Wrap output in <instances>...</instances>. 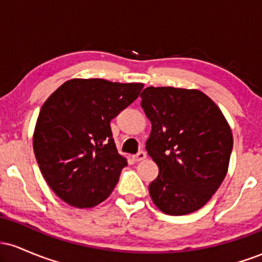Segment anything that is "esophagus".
Returning <instances> with one entry per match:
<instances>
[{"label": "esophagus", "mask_w": 262, "mask_h": 262, "mask_svg": "<svg viewBox=\"0 0 262 262\" xmlns=\"http://www.w3.org/2000/svg\"><path fill=\"white\" fill-rule=\"evenodd\" d=\"M145 158H146V154L144 151H139V152H138V154L133 155V160L135 162H139V161L145 160Z\"/></svg>", "instance_id": "1"}]
</instances>
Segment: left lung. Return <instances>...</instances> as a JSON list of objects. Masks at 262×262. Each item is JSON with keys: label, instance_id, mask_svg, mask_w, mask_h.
<instances>
[{"label": "left lung", "instance_id": "left-lung-1", "mask_svg": "<svg viewBox=\"0 0 262 262\" xmlns=\"http://www.w3.org/2000/svg\"><path fill=\"white\" fill-rule=\"evenodd\" d=\"M140 97L151 122L145 148L159 166L150 197L165 214L196 212L228 172L233 149L229 123L200 90L150 86Z\"/></svg>", "mask_w": 262, "mask_h": 262}]
</instances>
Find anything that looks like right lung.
I'll return each instance as SVG.
<instances>
[{"mask_svg": "<svg viewBox=\"0 0 262 262\" xmlns=\"http://www.w3.org/2000/svg\"><path fill=\"white\" fill-rule=\"evenodd\" d=\"M143 83L71 79L40 108L33 149L54 193L91 208L112 193L127 159L116 148L110 122L139 96Z\"/></svg>", "mask_w": 262, "mask_h": 262, "instance_id": "obj_1", "label": "right lung"}]
</instances>
